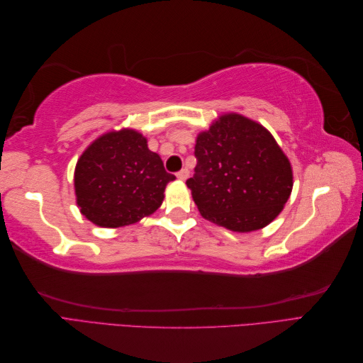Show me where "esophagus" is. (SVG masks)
<instances>
[{"instance_id": "obj_1", "label": "esophagus", "mask_w": 363, "mask_h": 363, "mask_svg": "<svg viewBox=\"0 0 363 363\" xmlns=\"http://www.w3.org/2000/svg\"><path fill=\"white\" fill-rule=\"evenodd\" d=\"M188 177H189V171L188 169H182V171L177 172V179L179 180H186Z\"/></svg>"}]
</instances>
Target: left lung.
Returning a JSON list of instances; mask_svg holds the SVG:
<instances>
[{
	"mask_svg": "<svg viewBox=\"0 0 363 363\" xmlns=\"http://www.w3.org/2000/svg\"><path fill=\"white\" fill-rule=\"evenodd\" d=\"M196 167L186 184L200 213L233 232L268 225L292 191V168L269 131L227 113L195 144Z\"/></svg>",
	"mask_w": 363,
	"mask_h": 363,
	"instance_id": "left-lung-1",
	"label": "left lung"
}]
</instances>
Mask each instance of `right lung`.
<instances>
[{"label":"right lung","mask_w":363,"mask_h":363,"mask_svg":"<svg viewBox=\"0 0 363 363\" xmlns=\"http://www.w3.org/2000/svg\"><path fill=\"white\" fill-rule=\"evenodd\" d=\"M175 175L164 171L136 130L108 131L77 162L74 186L80 212L94 224L116 228L156 212Z\"/></svg>","instance_id":"right-lung-1"}]
</instances>
